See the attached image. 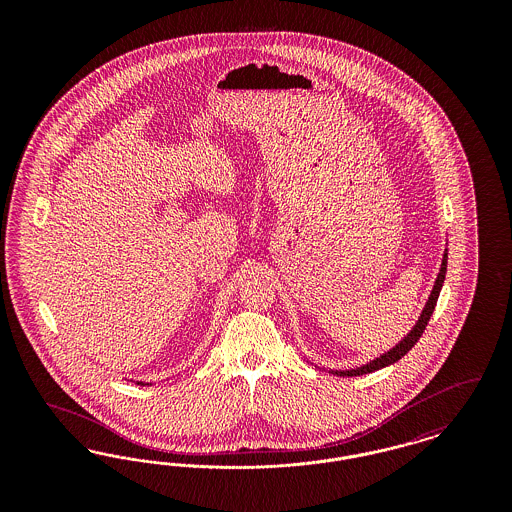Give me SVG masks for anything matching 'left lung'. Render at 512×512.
Here are the masks:
<instances>
[{"instance_id":"1","label":"left lung","mask_w":512,"mask_h":512,"mask_svg":"<svg viewBox=\"0 0 512 512\" xmlns=\"http://www.w3.org/2000/svg\"><path fill=\"white\" fill-rule=\"evenodd\" d=\"M445 272H447V249H445L443 259H441V267H439L434 290L430 293V297H428V301H426V305H424L420 317L416 320L413 330H411L403 340L399 341L395 347H391L388 353L376 357L374 361H370V363H366V365L357 366V368H351V370H330V372L336 374V376H347V378H349V376H363V374H368V372L380 370V368H384V366L393 365L395 361H399L401 357H405V355L413 349L414 343L420 340L422 332H424L426 326H428V320L432 317V313H434V309H436V303H438L439 292H441V286H443V280H445Z\"/></svg>"}]
</instances>
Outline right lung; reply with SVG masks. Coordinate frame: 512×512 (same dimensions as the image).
Returning <instances> with one entry per match:
<instances>
[{"instance_id": "1", "label": "right lung", "mask_w": 512, "mask_h": 512, "mask_svg": "<svg viewBox=\"0 0 512 512\" xmlns=\"http://www.w3.org/2000/svg\"><path fill=\"white\" fill-rule=\"evenodd\" d=\"M136 384H140V386H149V384H146V382H136Z\"/></svg>"}]
</instances>
